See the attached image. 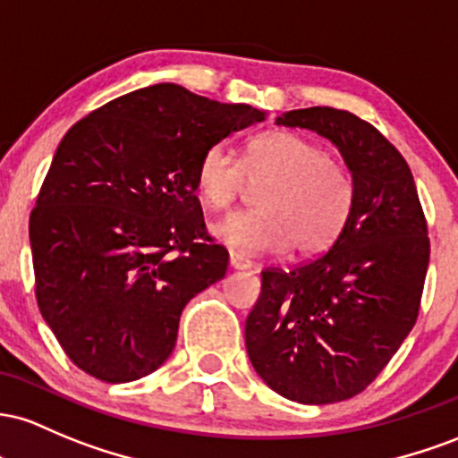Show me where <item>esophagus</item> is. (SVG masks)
Here are the masks:
<instances>
[{
    "instance_id": "obj_1",
    "label": "esophagus",
    "mask_w": 458,
    "mask_h": 458,
    "mask_svg": "<svg viewBox=\"0 0 458 458\" xmlns=\"http://www.w3.org/2000/svg\"><path fill=\"white\" fill-rule=\"evenodd\" d=\"M229 266L233 270H249L253 264H250V259H246L244 255L235 253V250H229Z\"/></svg>"
}]
</instances>
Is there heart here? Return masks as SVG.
Returning <instances> with one entry per match:
<instances>
[{"instance_id": "heart-1", "label": "heart", "mask_w": 458, "mask_h": 458, "mask_svg": "<svg viewBox=\"0 0 458 458\" xmlns=\"http://www.w3.org/2000/svg\"><path fill=\"white\" fill-rule=\"evenodd\" d=\"M246 182L261 183L250 212L225 216L212 225L220 242L242 253L307 257L337 242L352 214V179L310 138L294 131H266L246 147L244 162L225 145L203 153L197 192L209 209H227L244 194Z\"/></svg>"}]
</instances>
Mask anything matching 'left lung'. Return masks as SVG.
<instances>
[{
	"instance_id": "1",
	"label": "left lung",
	"mask_w": 458,
	"mask_h": 458,
	"mask_svg": "<svg viewBox=\"0 0 458 458\" xmlns=\"http://www.w3.org/2000/svg\"><path fill=\"white\" fill-rule=\"evenodd\" d=\"M276 125L311 130L340 148L354 201L327 253L287 272H261L246 352L284 398L340 403L378 377L418 320L428 229L409 164L377 127L320 106L285 112Z\"/></svg>"
}]
</instances>
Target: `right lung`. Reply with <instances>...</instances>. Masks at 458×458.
I'll list each match as a JSON object with an SVG mask.
<instances>
[{"label":"right lung","mask_w":458,"mask_h":458,"mask_svg":"<svg viewBox=\"0 0 458 458\" xmlns=\"http://www.w3.org/2000/svg\"><path fill=\"white\" fill-rule=\"evenodd\" d=\"M264 118L156 84L66 131L30 216V244L38 310L77 368L130 383L171 357L186 302L229 264L205 231L199 160Z\"/></svg>","instance_id":"obj_1"}]
</instances>
